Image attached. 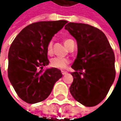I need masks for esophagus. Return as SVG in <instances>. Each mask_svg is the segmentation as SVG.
Returning <instances> with one entry per match:
<instances>
[{
	"label": "esophagus",
	"mask_w": 121,
	"mask_h": 121,
	"mask_svg": "<svg viewBox=\"0 0 121 121\" xmlns=\"http://www.w3.org/2000/svg\"><path fill=\"white\" fill-rule=\"evenodd\" d=\"M61 73H62V74L63 75H65V74H67V72L66 71H61Z\"/></svg>",
	"instance_id": "1"
}]
</instances>
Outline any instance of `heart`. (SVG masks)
Returning a JSON list of instances; mask_svg holds the SVG:
<instances>
[{"mask_svg":"<svg viewBox=\"0 0 121 121\" xmlns=\"http://www.w3.org/2000/svg\"><path fill=\"white\" fill-rule=\"evenodd\" d=\"M64 44L68 48L72 45L75 44L74 41L72 39L68 38L64 40ZM46 52L48 55H51L52 54V41H50L46 47ZM69 63V60L67 58H60V57H54L50 60V65L51 67L58 69H66Z\"/></svg>","mask_w":121,"mask_h":121,"instance_id":"1","label":"heart"}]
</instances>
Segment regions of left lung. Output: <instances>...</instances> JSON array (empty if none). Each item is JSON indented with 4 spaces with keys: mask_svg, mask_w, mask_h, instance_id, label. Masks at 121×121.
I'll use <instances>...</instances> for the list:
<instances>
[{
    "mask_svg": "<svg viewBox=\"0 0 121 121\" xmlns=\"http://www.w3.org/2000/svg\"><path fill=\"white\" fill-rule=\"evenodd\" d=\"M65 30L77 40V56L71 66L73 81L69 88L79 103L91 107L106 96L114 81L115 57L105 34L95 27L69 23Z\"/></svg>",
    "mask_w": 121,
    "mask_h": 121,
    "instance_id": "8db88e82",
    "label": "left lung"
}]
</instances>
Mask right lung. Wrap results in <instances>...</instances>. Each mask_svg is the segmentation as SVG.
Masks as SVG:
<instances>
[{"label": "right lung", "mask_w": 121, "mask_h": 121, "mask_svg": "<svg viewBox=\"0 0 121 121\" xmlns=\"http://www.w3.org/2000/svg\"><path fill=\"white\" fill-rule=\"evenodd\" d=\"M67 21H40L23 28L12 42L8 58V77L21 100L35 104L46 99L54 83L62 77L56 68L48 65L46 47L53 35Z\"/></svg>", "instance_id": "obj_1"}]
</instances>
